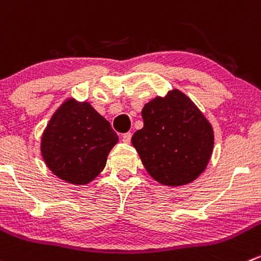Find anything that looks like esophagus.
I'll use <instances>...</instances> for the list:
<instances>
[{"label": "esophagus", "instance_id": "1", "mask_svg": "<svg viewBox=\"0 0 261 261\" xmlns=\"http://www.w3.org/2000/svg\"><path fill=\"white\" fill-rule=\"evenodd\" d=\"M122 141L123 143H130L131 141V133H126L122 135Z\"/></svg>", "mask_w": 261, "mask_h": 261}]
</instances>
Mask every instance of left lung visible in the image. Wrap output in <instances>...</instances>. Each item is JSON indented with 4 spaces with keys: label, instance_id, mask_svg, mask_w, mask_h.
Wrapping results in <instances>:
<instances>
[{
    "label": "left lung",
    "instance_id": "8db88e82",
    "mask_svg": "<svg viewBox=\"0 0 261 261\" xmlns=\"http://www.w3.org/2000/svg\"><path fill=\"white\" fill-rule=\"evenodd\" d=\"M144 127L131 143L148 173L159 184L181 186L198 178L214 145L213 127L178 89L155 97L141 111Z\"/></svg>",
    "mask_w": 261,
    "mask_h": 261
}]
</instances>
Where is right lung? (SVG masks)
I'll use <instances>...</instances> for the list:
<instances>
[{
  "label": "right lung",
  "mask_w": 261,
  "mask_h": 261,
  "mask_svg": "<svg viewBox=\"0 0 261 261\" xmlns=\"http://www.w3.org/2000/svg\"><path fill=\"white\" fill-rule=\"evenodd\" d=\"M118 136L88 102L67 99L48 122L40 151L48 168L63 181L87 185L106 167Z\"/></svg>",
  "instance_id": "add662e5"
}]
</instances>
